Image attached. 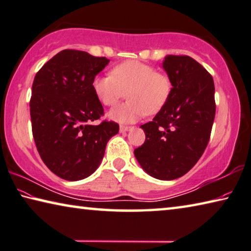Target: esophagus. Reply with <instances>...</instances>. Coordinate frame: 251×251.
Listing matches in <instances>:
<instances>
[{"label":"esophagus","instance_id":"34e87169","mask_svg":"<svg viewBox=\"0 0 251 251\" xmlns=\"http://www.w3.org/2000/svg\"><path fill=\"white\" fill-rule=\"evenodd\" d=\"M131 129H132V126H120V132H121V133H126V132H128V131H130Z\"/></svg>","mask_w":251,"mask_h":251}]
</instances>
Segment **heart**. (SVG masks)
<instances>
[{
    "mask_svg": "<svg viewBox=\"0 0 251 251\" xmlns=\"http://www.w3.org/2000/svg\"><path fill=\"white\" fill-rule=\"evenodd\" d=\"M172 88V80L167 73L134 60L114 65L111 75H97L92 80L94 94L106 106L116 104L126 91L129 101L109 112L112 120L122 123L159 112L170 99Z\"/></svg>",
    "mask_w": 251,
    "mask_h": 251,
    "instance_id": "obj_1",
    "label": "heart"
}]
</instances>
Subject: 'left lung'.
I'll list each match as a JSON object with an SVG mask.
<instances>
[{
    "mask_svg": "<svg viewBox=\"0 0 251 251\" xmlns=\"http://www.w3.org/2000/svg\"><path fill=\"white\" fill-rule=\"evenodd\" d=\"M163 69L172 80V93L153 120L141 126L146 141L134 155L150 176L174 180L186 175L208 146L216 116L215 83L188 55H168Z\"/></svg>",
    "mask_w": 251,
    "mask_h": 251,
    "instance_id": "8db88e82",
    "label": "left lung"
}]
</instances>
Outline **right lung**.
I'll return each instance as SVG.
<instances>
[{
  "instance_id": "add662e5",
  "label": "right lung",
  "mask_w": 251,
  "mask_h": 251,
  "mask_svg": "<svg viewBox=\"0 0 251 251\" xmlns=\"http://www.w3.org/2000/svg\"><path fill=\"white\" fill-rule=\"evenodd\" d=\"M109 60L79 50H63L49 60L32 84V133L42 161L53 174L69 181L92 175L119 125L92 121L104 114L92 89V80Z\"/></svg>"
}]
</instances>
